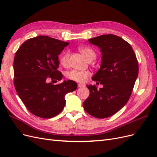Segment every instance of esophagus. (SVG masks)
Wrapping results in <instances>:
<instances>
[{"instance_id":"obj_1","label":"esophagus","mask_w":157,"mask_h":157,"mask_svg":"<svg viewBox=\"0 0 157 157\" xmlns=\"http://www.w3.org/2000/svg\"><path fill=\"white\" fill-rule=\"evenodd\" d=\"M85 86V85L83 84H78V88H83Z\"/></svg>"}]
</instances>
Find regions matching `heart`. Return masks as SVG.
Segmentation results:
<instances>
[{
    "label": "heart",
    "mask_w": 157,
    "mask_h": 157,
    "mask_svg": "<svg viewBox=\"0 0 157 157\" xmlns=\"http://www.w3.org/2000/svg\"><path fill=\"white\" fill-rule=\"evenodd\" d=\"M78 50L88 61H91L96 58V52L91 48L86 46H80L78 48ZM69 55V52L65 51L59 57L60 64L63 67H66L68 64ZM90 75V73L88 71L71 70L66 73V77L68 79L79 83L85 82Z\"/></svg>",
    "instance_id": "b5f03b06"
}]
</instances>
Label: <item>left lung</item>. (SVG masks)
<instances>
[{
  "label": "left lung",
  "mask_w": 157,
  "mask_h": 157,
  "mask_svg": "<svg viewBox=\"0 0 157 157\" xmlns=\"http://www.w3.org/2000/svg\"><path fill=\"white\" fill-rule=\"evenodd\" d=\"M88 41L100 48V68L92 78L103 86L98 90L96 85L86 86L90 95L83 107L94 117L105 118L128 102L138 75V62L130 44L120 36L102 35Z\"/></svg>",
  "instance_id": "left-lung-1"
}]
</instances>
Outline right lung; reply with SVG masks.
<instances>
[{"instance_id":"right-lung-1","label":"right lung","mask_w":157,"mask_h":157,"mask_svg":"<svg viewBox=\"0 0 157 157\" xmlns=\"http://www.w3.org/2000/svg\"><path fill=\"white\" fill-rule=\"evenodd\" d=\"M65 42L47 36H39L25 41L14 57V86L19 97L33 115L43 118L58 115L65 105V95L73 92L77 84L64 80L59 84L47 81L61 80L58 70V56Z\"/></svg>"}]
</instances>
